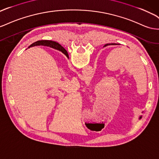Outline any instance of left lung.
I'll return each instance as SVG.
<instances>
[{"label":"left lung","mask_w":159,"mask_h":159,"mask_svg":"<svg viewBox=\"0 0 159 159\" xmlns=\"http://www.w3.org/2000/svg\"><path fill=\"white\" fill-rule=\"evenodd\" d=\"M120 45V44H116V43H109V44H106V45H104V47H106V46H107V45ZM141 118H142V116H140L139 117V119H140Z\"/></svg>","instance_id":"1"}]
</instances>
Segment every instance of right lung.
<instances>
[{
    "mask_svg": "<svg viewBox=\"0 0 159 159\" xmlns=\"http://www.w3.org/2000/svg\"><path fill=\"white\" fill-rule=\"evenodd\" d=\"M39 45H44V46H49L50 48H53L55 49H57L60 51H61L63 53L65 54L66 56L68 57V55L67 51L64 49L63 47L60 45L58 43H56L52 41H48V40H41V41H37L33 44L31 45L30 47H34V46H39Z\"/></svg>",
    "mask_w": 159,
    "mask_h": 159,
    "instance_id": "right-lung-1",
    "label": "right lung"
}]
</instances>
